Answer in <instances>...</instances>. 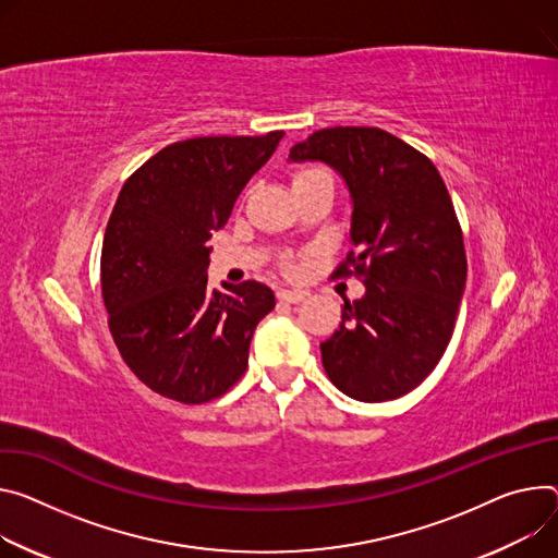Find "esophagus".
<instances>
[{
	"label": "esophagus",
	"instance_id": "34e87169",
	"mask_svg": "<svg viewBox=\"0 0 558 558\" xmlns=\"http://www.w3.org/2000/svg\"><path fill=\"white\" fill-rule=\"evenodd\" d=\"M307 295H310V291H305V289H280V291H278V298H280L282 302H293V305H295V302L305 300Z\"/></svg>",
	"mask_w": 558,
	"mask_h": 558
}]
</instances>
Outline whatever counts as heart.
Masks as SVG:
<instances>
[{
  "label": "heart",
  "instance_id": "1",
  "mask_svg": "<svg viewBox=\"0 0 558 558\" xmlns=\"http://www.w3.org/2000/svg\"><path fill=\"white\" fill-rule=\"evenodd\" d=\"M316 180H333V175L329 173V169L320 167V165H305V167H298L291 175V184L302 186V184H310Z\"/></svg>",
  "mask_w": 558,
  "mask_h": 558
}]
</instances>
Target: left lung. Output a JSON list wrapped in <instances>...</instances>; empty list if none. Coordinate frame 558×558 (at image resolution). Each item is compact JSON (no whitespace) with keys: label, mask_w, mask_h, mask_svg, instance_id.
<instances>
[{"label":"left lung","mask_w":558,"mask_h":558,"mask_svg":"<svg viewBox=\"0 0 558 558\" xmlns=\"http://www.w3.org/2000/svg\"><path fill=\"white\" fill-rule=\"evenodd\" d=\"M289 158L327 162L344 178L356 248L333 276L367 287L344 300L342 323L320 342L323 367L349 398H400L442 359L468 280L449 191L425 154L376 126L316 131Z\"/></svg>","instance_id":"8db88e82"}]
</instances>
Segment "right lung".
Segmentation results:
<instances>
[{"label": "right lung", "instance_id": "add662e5", "mask_svg": "<svg viewBox=\"0 0 558 558\" xmlns=\"http://www.w3.org/2000/svg\"><path fill=\"white\" fill-rule=\"evenodd\" d=\"M282 135L173 142L118 195L99 260L109 329L129 369L165 398L202 404L227 393L246 372L253 331L276 307L267 284L211 293L205 274L211 231Z\"/></svg>", "mask_w": 558, "mask_h": 558}]
</instances>
